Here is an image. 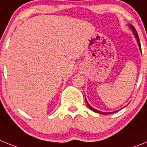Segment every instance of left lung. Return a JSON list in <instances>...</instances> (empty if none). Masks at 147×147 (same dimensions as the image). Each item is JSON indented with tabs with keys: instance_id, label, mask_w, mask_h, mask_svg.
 Listing matches in <instances>:
<instances>
[{
	"instance_id": "left-lung-1",
	"label": "left lung",
	"mask_w": 147,
	"mask_h": 147,
	"mask_svg": "<svg viewBox=\"0 0 147 147\" xmlns=\"http://www.w3.org/2000/svg\"><path fill=\"white\" fill-rule=\"evenodd\" d=\"M128 25L129 26L130 29H131V31H132V32H133V34L135 35V39H136V41H137V43H138V45L139 48H140V51H141V47H140V41H139V37H138V33H137L136 30H135V27H134L133 26H132V25L129 24H128ZM86 103H87V105H88V108H89V109H90L91 110V111H94V112H96V113H99V114H101V115H110V114H113V113H115V112H117V111H119V110H117V111H112V112H102V111H98V110L95 109L94 108H93L92 106H91V105H90V104H89L88 102V101H87V100H86Z\"/></svg>"
}]
</instances>
